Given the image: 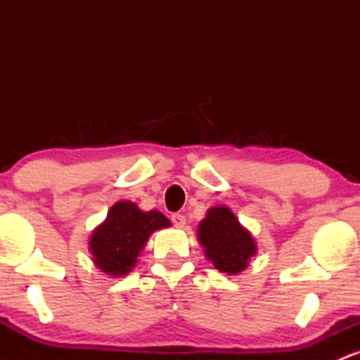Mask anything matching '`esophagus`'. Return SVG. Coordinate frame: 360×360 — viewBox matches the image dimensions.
<instances>
[{
	"mask_svg": "<svg viewBox=\"0 0 360 360\" xmlns=\"http://www.w3.org/2000/svg\"><path fill=\"white\" fill-rule=\"evenodd\" d=\"M171 220H172V223H174L176 229H184V225H186V218L183 217V214L174 213V214H172V217H171Z\"/></svg>",
	"mask_w": 360,
	"mask_h": 360,
	"instance_id": "esophagus-1",
	"label": "esophagus"
}]
</instances>
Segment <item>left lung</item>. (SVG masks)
<instances>
[{
  "label": "left lung",
  "instance_id": "1",
  "mask_svg": "<svg viewBox=\"0 0 360 360\" xmlns=\"http://www.w3.org/2000/svg\"><path fill=\"white\" fill-rule=\"evenodd\" d=\"M198 242L214 269L235 276L257 254V243L229 206H212L198 225Z\"/></svg>",
  "mask_w": 360,
  "mask_h": 360
}]
</instances>
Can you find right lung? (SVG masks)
<instances>
[{
  "mask_svg": "<svg viewBox=\"0 0 360 360\" xmlns=\"http://www.w3.org/2000/svg\"><path fill=\"white\" fill-rule=\"evenodd\" d=\"M167 226L169 218L157 210L143 212L134 201H118L89 237L94 266L106 276L122 278L135 267L148 237Z\"/></svg>",
  "mask_w": 360,
  "mask_h": 360,
  "instance_id": "right-lung-1",
  "label": "right lung"
}]
</instances>
